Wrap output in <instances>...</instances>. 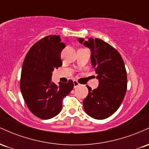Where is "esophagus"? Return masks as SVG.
<instances>
[{"label": "esophagus", "mask_w": 149, "mask_h": 149, "mask_svg": "<svg viewBox=\"0 0 149 149\" xmlns=\"http://www.w3.org/2000/svg\"><path fill=\"white\" fill-rule=\"evenodd\" d=\"M73 85H74V88H77L78 86H79L80 84L76 81V80H73Z\"/></svg>", "instance_id": "1"}]
</instances>
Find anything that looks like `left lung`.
Wrapping results in <instances>:
<instances>
[{
    "mask_svg": "<svg viewBox=\"0 0 149 149\" xmlns=\"http://www.w3.org/2000/svg\"><path fill=\"white\" fill-rule=\"evenodd\" d=\"M78 40L90 49L92 67L99 80L96 89L87 85L89 92L83 100V108L90 117L105 119L118 110L125 95L127 79L123 59L115 48L101 39Z\"/></svg>",
    "mask_w": 149,
    "mask_h": 149,
    "instance_id": "8db88e82",
    "label": "left lung"
}]
</instances>
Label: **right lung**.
<instances>
[{
  "instance_id": "1",
  "label": "right lung",
  "mask_w": 149,
  "mask_h": 149,
  "mask_svg": "<svg viewBox=\"0 0 149 149\" xmlns=\"http://www.w3.org/2000/svg\"><path fill=\"white\" fill-rule=\"evenodd\" d=\"M65 44L59 36H48L38 41L26 55L22 69L20 89L31 112L41 119L59 113L62 100L73 90V82L52 81V71L62 65L61 52Z\"/></svg>"
}]
</instances>
